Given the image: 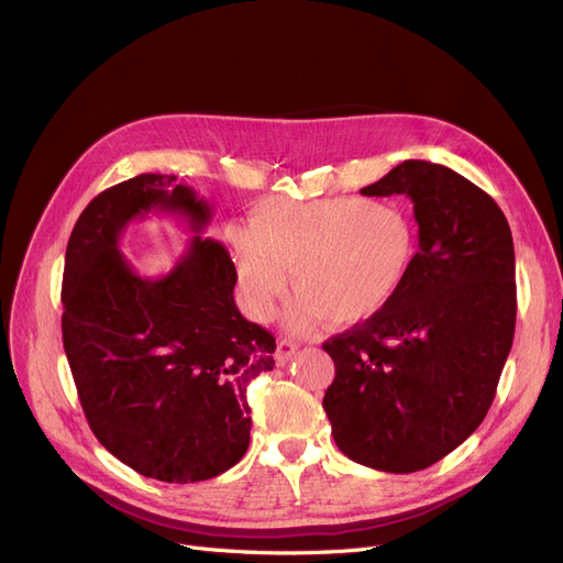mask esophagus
I'll return each instance as SVG.
<instances>
[{"instance_id": "esophagus-1", "label": "esophagus", "mask_w": 563, "mask_h": 563, "mask_svg": "<svg viewBox=\"0 0 563 563\" xmlns=\"http://www.w3.org/2000/svg\"><path fill=\"white\" fill-rule=\"evenodd\" d=\"M297 350H299V345H297L295 341H287V339L278 341V347H276V364H278V366H285L289 360L295 357Z\"/></svg>"}]
</instances>
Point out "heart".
<instances>
[{
	"instance_id": "heart-1",
	"label": "heart",
	"mask_w": 563,
	"mask_h": 563,
	"mask_svg": "<svg viewBox=\"0 0 563 563\" xmlns=\"http://www.w3.org/2000/svg\"><path fill=\"white\" fill-rule=\"evenodd\" d=\"M232 245L243 301L255 318L271 316L289 271L299 295L289 324L297 329L324 318L352 327L380 316L418 255V236L399 208L360 197L260 201Z\"/></svg>"
}]
</instances>
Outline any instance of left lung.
Returning a JSON list of instances; mask_svg holds the SVG:
<instances>
[{"label": "left lung", "mask_w": 563, "mask_h": 563, "mask_svg": "<svg viewBox=\"0 0 563 563\" xmlns=\"http://www.w3.org/2000/svg\"><path fill=\"white\" fill-rule=\"evenodd\" d=\"M362 195L410 197L420 250L380 316L324 341L336 376L322 408L352 462L412 473L460 448L494 401L515 336L512 234L443 164L406 159Z\"/></svg>", "instance_id": "8db88e82"}]
</instances>
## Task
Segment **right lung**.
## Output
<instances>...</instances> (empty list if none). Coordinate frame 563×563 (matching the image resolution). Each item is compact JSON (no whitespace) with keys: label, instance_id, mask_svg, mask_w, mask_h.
<instances>
[{"label":"right lung","instance_id":"obj_1","mask_svg":"<svg viewBox=\"0 0 563 563\" xmlns=\"http://www.w3.org/2000/svg\"><path fill=\"white\" fill-rule=\"evenodd\" d=\"M151 210L198 236L166 277H139L117 250ZM211 206L176 176L141 174L97 195L74 224L62 278V341L97 441L162 483L232 468L250 443L245 389L274 368L276 339L234 303L236 266L201 239Z\"/></svg>","mask_w":563,"mask_h":563}]
</instances>
